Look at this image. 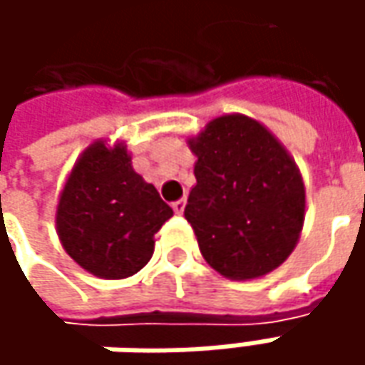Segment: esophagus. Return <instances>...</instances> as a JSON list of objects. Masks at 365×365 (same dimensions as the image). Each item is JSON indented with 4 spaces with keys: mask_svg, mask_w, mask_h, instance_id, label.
I'll return each mask as SVG.
<instances>
[{
    "mask_svg": "<svg viewBox=\"0 0 365 365\" xmlns=\"http://www.w3.org/2000/svg\"><path fill=\"white\" fill-rule=\"evenodd\" d=\"M185 207H187V201H185V199H178V201H175V203H173V209H175L176 215H182Z\"/></svg>",
    "mask_w": 365,
    "mask_h": 365,
    "instance_id": "1",
    "label": "esophagus"
}]
</instances>
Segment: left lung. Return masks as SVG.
Instances as JSON below:
<instances>
[{
	"mask_svg": "<svg viewBox=\"0 0 365 365\" xmlns=\"http://www.w3.org/2000/svg\"><path fill=\"white\" fill-rule=\"evenodd\" d=\"M197 156L185 217L207 264L230 280H254L292 254L304 223V182L264 123L225 113L187 138Z\"/></svg>",
	"mask_w": 365,
	"mask_h": 365,
	"instance_id": "1",
	"label": "left lung"
}]
</instances>
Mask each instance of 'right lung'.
Listing matches in <instances>:
<instances>
[{
    "label": "right lung",
    "mask_w": 365,
    "mask_h": 365,
    "mask_svg": "<svg viewBox=\"0 0 365 365\" xmlns=\"http://www.w3.org/2000/svg\"><path fill=\"white\" fill-rule=\"evenodd\" d=\"M173 209L133 170L128 146L99 138L81 152L56 203L64 252L97 278L140 272L154 254V235Z\"/></svg>",
    "instance_id": "obj_1"
}]
</instances>
